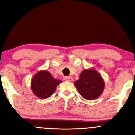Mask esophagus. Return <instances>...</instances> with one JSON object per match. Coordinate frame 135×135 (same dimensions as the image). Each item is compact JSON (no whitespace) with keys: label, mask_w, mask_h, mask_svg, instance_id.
<instances>
[{"label":"esophagus","mask_w":135,"mask_h":135,"mask_svg":"<svg viewBox=\"0 0 135 135\" xmlns=\"http://www.w3.org/2000/svg\"><path fill=\"white\" fill-rule=\"evenodd\" d=\"M64 80L68 81H73V78L71 76H65L64 77Z\"/></svg>","instance_id":"obj_1"}]
</instances>
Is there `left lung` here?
Here are the masks:
<instances>
[{
  "label": "left lung",
  "mask_w": 135,
  "mask_h": 135,
  "mask_svg": "<svg viewBox=\"0 0 135 135\" xmlns=\"http://www.w3.org/2000/svg\"><path fill=\"white\" fill-rule=\"evenodd\" d=\"M74 85L84 99L91 100L101 94L104 83L97 71L94 69H85L81 72L79 79L74 83Z\"/></svg>",
  "instance_id": "8db88e82"
}]
</instances>
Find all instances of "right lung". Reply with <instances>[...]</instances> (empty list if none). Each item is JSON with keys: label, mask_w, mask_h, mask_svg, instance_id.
Listing matches in <instances>:
<instances>
[{"label": "right lung", "mask_w": 135, "mask_h": 135, "mask_svg": "<svg viewBox=\"0 0 135 135\" xmlns=\"http://www.w3.org/2000/svg\"><path fill=\"white\" fill-rule=\"evenodd\" d=\"M61 82L59 79H54L47 71H39L32 78L31 89L37 97L44 99L52 95L56 86Z\"/></svg>", "instance_id": "1"}]
</instances>
